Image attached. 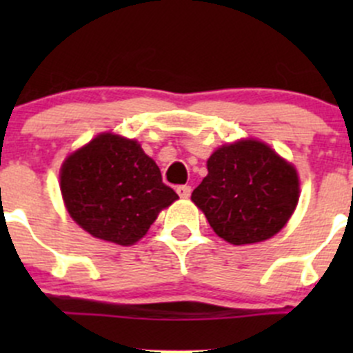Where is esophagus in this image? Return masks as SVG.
Returning <instances> with one entry per match:
<instances>
[{"label": "esophagus", "mask_w": 353, "mask_h": 353, "mask_svg": "<svg viewBox=\"0 0 353 353\" xmlns=\"http://www.w3.org/2000/svg\"><path fill=\"white\" fill-rule=\"evenodd\" d=\"M177 194H179L181 198H190V194H191V186H186V184H184V186H177Z\"/></svg>", "instance_id": "esophagus-1"}]
</instances>
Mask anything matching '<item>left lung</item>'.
Returning <instances> with one entry per match:
<instances>
[{
  "label": "left lung",
  "mask_w": 353,
  "mask_h": 353,
  "mask_svg": "<svg viewBox=\"0 0 353 353\" xmlns=\"http://www.w3.org/2000/svg\"><path fill=\"white\" fill-rule=\"evenodd\" d=\"M206 169L191 199L227 243L270 239L285 227L297 206V170L263 141L223 145L213 152Z\"/></svg>",
  "instance_id": "1"
}]
</instances>
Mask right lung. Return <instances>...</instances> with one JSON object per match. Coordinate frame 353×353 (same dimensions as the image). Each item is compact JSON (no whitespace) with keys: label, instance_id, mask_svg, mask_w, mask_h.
<instances>
[{"label":"right lung","instance_id":"right-lung-1","mask_svg":"<svg viewBox=\"0 0 353 353\" xmlns=\"http://www.w3.org/2000/svg\"><path fill=\"white\" fill-rule=\"evenodd\" d=\"M59 179L71 219L90 236L119 245L138 243L179 198L138 141L112 133L68 157Z\"/></svg>","mask_w":353,"mask_h":353}]
</instances>
